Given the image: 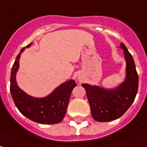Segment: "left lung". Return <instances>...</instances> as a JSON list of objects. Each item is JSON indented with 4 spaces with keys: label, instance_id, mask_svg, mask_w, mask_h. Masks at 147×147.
<instances>
[{
    "label": "left lung",
    "instance_id": "1",
    "mask_svg": "<svg viewBox=\"0 0 147 147\" xmlns=\"http://www.w3.org/2000/svg\"><path fill=\"white\" fill-rule=\"evenodd\" d=\"M120 47L124 51L126 61L125 80L121 84L111 90L82 85L86 91L92 116L97 121H110L120 118L132 104L137 93L139 78L134 60L123 43Z\"/></svg>",
    "mask_w": 147,
    "mask_h": 147
}]
</instances>
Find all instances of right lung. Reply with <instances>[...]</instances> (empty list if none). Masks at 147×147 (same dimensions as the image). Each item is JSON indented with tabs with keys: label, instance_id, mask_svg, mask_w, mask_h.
I'll list each match as a JSON object with an SVG mask.
<instances>
[{
	"label": "right lung",
	"instance_id": "1",
	"mask_svg": "<svg viewBox=\"0 0 147 147\" xmlns=\"http://www.w3.org/2000/svg\"><path fill=\"white\" fill-rule=\"evenodd\" d=\"M22 49L11 68L10 79V92L18 111L26 118L40 124L53 125L61 122L65 117L71 91L76 86V82L71 79L56 88L50 95L43 98L30 96L17 85L16 75L19 67V58L26 48Z\"/></svg>",
	"mask_w": 147,
	"mask_h": 147
}]
</instances>
